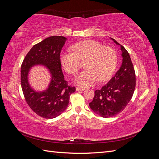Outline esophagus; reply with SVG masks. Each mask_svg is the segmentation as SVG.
Instances as JSON below:
<instances>
[{
	"label": "esophagus",
	"mask_w": 159,
	"mask_h": 159,
	"mask_svg": "<svg viewBox=\"0 0 159 159\" xmlns=\"http://www.w3.org/2000/svg\"><path fill=\"white\" fill-rule=\"evenodd\" d=\"M76 90H77V91H84V90H85V88H79V87H77V88H76Z\"/></svg>",
	"instance_id": "esophagus-1"
}]
</instances>
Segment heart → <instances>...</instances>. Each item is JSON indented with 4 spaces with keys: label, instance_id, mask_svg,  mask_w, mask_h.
Returning a JSON list of instances; mask_svg holds the SVG:
<instances>
[{
    "label": "heart",
    "instance_id": "obj_1",
    "mask_svg": "<svg viewBox=\"0 0 159 159\" xmlns=\"http://www.w3.org/2000/svg\"><path fill=\"white\" fill-rule=\"evenodd\" d=\"M72 51L61 53L60 61L66 71L76 75L82 68L84 62L86 68L75 79V83L83 87L92 85L99 80H108L116 68L117 56L110 47L104 46L95 40L78 42L71 48Z\"/></svg>",
    "mask_w": 159,
    "mask_h": 159
}]
</instances>
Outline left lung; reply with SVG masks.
Wrapping results in <instances>:
<instances>
[{
	"instance_id": "1",
	"label": "left lung",
	"mask_w": 159,
	"mask_h": 159,
	"mask_svg": "<svg viewBox=\"0 0 159 159\" xmlns=\"http://www.w3.org/2000/svg\"><path fill=\"white\" fill-rule=\"evenodd\" d=\"M111 40L120 45L113 38ZM121 50L123 56L121 68L106 85L95 91L94 98L89 103L90 108L105 118L115 116L123 111L135 89L136 75L131 57L123 46Z\"/></svg>"
}]
</instances>
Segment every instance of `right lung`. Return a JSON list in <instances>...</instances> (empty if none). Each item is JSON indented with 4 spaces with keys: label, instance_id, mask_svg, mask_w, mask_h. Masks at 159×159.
<instances>
[{
    "label": "right lung",
    "instance_id": "1",
    "mask_svg": "<svg viewBox=\"0 0 159 159\" xmlns=\"http://www.w3.org/2000/svg\"><path fill=\"white\" fill-rule=\"evenodd\" d=\"M64 36H53L34 46L21 65L20 81L22 92L28 106L41 117L55 118L64 112L69 103L70 97L75 91L69 85L61 71L60 52L65 44ZM42 64L46 66L52 74L49 88L43 93H36L27 82L28 71L32 66Z\"/></svg>",
    "mask_w": 159,
    "mask_h": 159
}]
</instances>
